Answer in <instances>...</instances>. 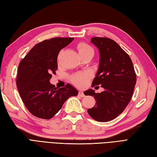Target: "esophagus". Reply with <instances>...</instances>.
<instances>
[{
    "label": "esophagus",
    "instance_id": "obj_1",
    "mask_svg": "<svg viewBox=\"0 0 157 157\" xmlns=\"http://www.w3.org/2000/svg\"><path fill=\"white\" fill-rule=\"evenodd\" d=\"M78 95H79L80 97H84L85 96V94H84V93H83V92H82V90H80V91L78 92Z\"/></svg>",
    "mask_w": 157,
    "mask_h": 157
}]
</instances>
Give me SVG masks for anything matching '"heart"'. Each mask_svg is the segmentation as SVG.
<instances>
[{
  "mask_svg": "<svg viewBox=\"0 0 157 157\" xmlns=\"http://www.w3.org/2000/svg\"><path fill=\"white\" fill-rule=\"evenodd\" d=\"M77 49L80 56H82L86 53L93 52L94 50L90 45L85 43H80L77 45ZM90 77L89 74L87 72H80L75 73L71 76V81L76 86L82 87L86 85L87 81Z\"/></svg>",
  "mask_w": 157,
  "mask_h": 157,
  "instance_id": "obj_1",
  "label": "heart"
}]
</instances>
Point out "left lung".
<instances>
[{"mask_svg":"<svg viewBox=\"0 0 157 157\" xmlns=\"http://www.w3.org/2000/svg\"><path fill=\"white\" fill-rule=\"evenodd\" d=\"M90 41L100 52L98 70L92 86L101 85L105 91L95 93L89 89L84 93L94 96L97 102L87 112L95 121L108 122L123 113L131 101L136 73L130 56L115 41L107 37H93Z\"/></svg>","mask_w":157,"mask_h":157,"instance_id":"obj_1","label":"left lung"}]
</instances>
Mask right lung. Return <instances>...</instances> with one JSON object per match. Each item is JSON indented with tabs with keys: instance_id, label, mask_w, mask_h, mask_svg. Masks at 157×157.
<instances>
[{
	"instance_id": "right-lung-1",
	"label": "right lung",
	"mask_w": 157,
	"mask_h": 157,
	"mask_svg": "<svg viewBox=\"0 0 157 157\" xmlns=\"http://www.w3.org/2000/svg\"><path fill=\"white\" fill-rule=\"evenodd\" d=\"M74 38L55 37L36 44L19 63L17 86L22 102L33 115L52 118L67 99L78 91L69 84L58 88L50 83L58 68L57 57Z\"/></svg>"
}]
</instances>
